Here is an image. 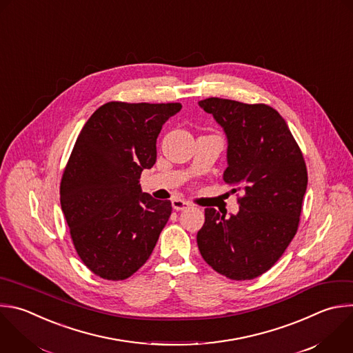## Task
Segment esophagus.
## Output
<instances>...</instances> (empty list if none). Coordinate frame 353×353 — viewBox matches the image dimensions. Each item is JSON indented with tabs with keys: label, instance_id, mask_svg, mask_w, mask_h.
<instances>
[{
	"label": "esophagus",
	"instance_id": "34e87169",
	"mask_svg": "<svg viewBox=\"0 0 353 353\" xmlns=\"http://www.w3.org/2000/svg\"><path fill=\"white\" fill-rule=\"evenodd\" d=\"M172 206H173V209H174V210H184V209L190 208V206H191V203H190V202H187V201H184V199L176 198V199H173V201H172Z\"/></svg>",
	"mask_w": 353,
	"mask_h": 353
}]
</instances>
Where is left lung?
<instances>
[{
	"label": "left lung",
	"mask_w": 353,
	"mask_h": 353,
	"mask_svg": "<svg viewBox=\"0 0 353 353\" xmlns=\"http://www.w3.org/2000/svg\"><path fill=\"white\" fill-rule=\"evenodd\" d=\"M198 105L227 137L224 183L236 187L231 192H244L237 214L205 209L198 248L217 273L252 280L281 258L296 234L306 165L288 125L272 106L216 97Z\"/></svg>",
	"instance_id": "obj_1"
}]
</instances>
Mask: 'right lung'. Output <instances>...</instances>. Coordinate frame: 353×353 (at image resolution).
Here are the masks:
<instances>
[{
    "label": "right lung",
    "mask_w": 353,
    "mask_h": 353,
    "mask_svg": "<svg viewBox=\"0 0 353 353\" xmlns=\"http://www.w3.org/2000/svg\"><path fill=\"white\" fill-rule=\"evenodd\" d=\"M179 102L99 106L83 126L61 181V208L83 263L125 280L151 256L172 213L170 201L141 191L157 162V139Z\"/></svg>",
    "instance_id": "1"
}]
</instances>
